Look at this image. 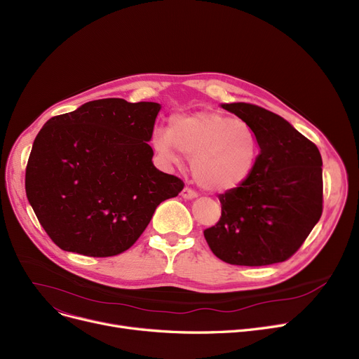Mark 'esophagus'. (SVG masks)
<instances>
[{
	"instance_id": "esophagus-1",
	"label": "esophagus",
	"mask_w": 359,
	"mask_h": 359,
	"mask_svg": "<svg viewBox=\"0 0 359 359\" xmlns=\"http://www.w3.org/2000/svg\"><path fill=\"white\" fill-rule=\"evenodd\" d=\"M182 198L183 199H195V198H198V194L195 192V191H192V189H189V187H184V189L182 191Z\"/></svg>"
}]
</instances>
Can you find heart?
Segmentation results:
<instances>
[{
  "instance_id": "b5f03b06",
  "label": "heart",
  "mask_w": 359,
  "mask_h": 359,
  "mask_svg": "<svg viewBox=\"0 0 359 359\" xmlns=\"http://www.w3.org/2000/svg\"><path fill=\"white\" fill-rule=\"evenodd\" d=\"M153 145L170 163L179 161L177 148L191 160L195 182L210 192L237 189L252 176L259 156L253 128L219 111L172 116L168 132L157 130Z\"/></svg>"
}]
</instances>
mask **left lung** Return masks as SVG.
<instances>
[{"label": "left lung", "instance_id": "left-lung-1", "mask_svg": "<svg viewBox=\"0 0 359 359\" xmlns=\"http://www.w3.org/2000/svg\"><path fill=\"white\" fill-rule=\"evenodd\" d=\"M249 123L260 153L252 176L219 195L221 218L203 236L230 265L265 266L291 257L323 211L318 148L284 118L249 103H222Z\"/></svg>", "mask_w": 359, "mask_h": 359}]
</instances>
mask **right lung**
I'll use <instances>...</instances> for the list:
<instances>
[{"instance_id":"1","label":"right lung","mask_w":359,"mask_h":359,"mask_svg":"<svg viewBox=\"0 0 359 359\" xmlns=\"http://www.w3.org/2000/svg\"><path fill=\"white\" fill-rule=\"evenodd\" d=\"M161 104L102 99L50 118L26 168V195L56 246L91 257L128 250L183 182L153 163Z\"/></svg>"}]
</instances>
